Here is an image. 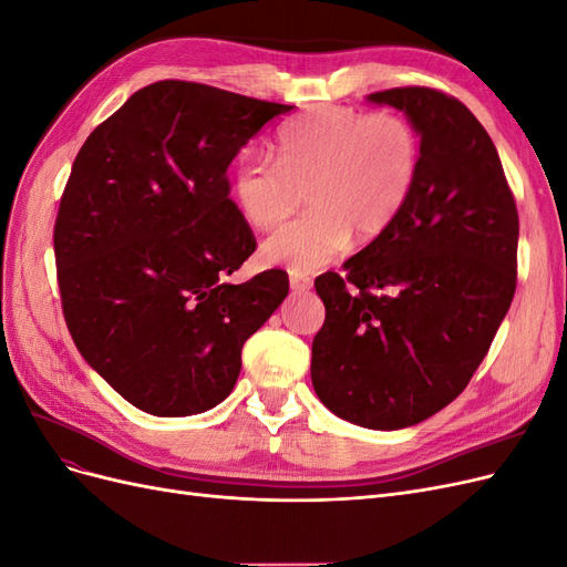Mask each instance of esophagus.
<instances>
[{
    "instance_id": "esophagus-1",
    "label": "esophagus",
    "mask_w": 567,
    "mask_h": 567,
    "mask_svg": "<svg viewBox=\"0 0 567 567\" xmlns=\"http://www.w3.org/2000/svg\"><path fill=\"white\" fill-rule=\"evenodd\" d=\"M288 281H290V288H293L296 293H305V290H310V286H312V279L307 277V274H298V271H290Z\"/></svg>"
}]
</instances>
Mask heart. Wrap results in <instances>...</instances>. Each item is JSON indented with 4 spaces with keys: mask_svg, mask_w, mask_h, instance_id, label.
<instances>
[{
    "mask_svg": "<svg viewBox=\"0 0 567 567\" xmlns=\"http://www.w3.org/2000/svg\"><path fill=\"white\" fill-rule=\"evenodd\" d=\"M421 140L394 113L317 106L279 132V161L246 151L236 163L231 196L255 229H274L307 194L310 213L274 231L262 260L310 274L346 252L352 234L373 241L385 234L414 192Z\"/></svg>",
    "mask_w": 567,
    "mask_h": 567,
    "instance_id": "b5f03b06",
    "label": "heart"
}]
</instances>
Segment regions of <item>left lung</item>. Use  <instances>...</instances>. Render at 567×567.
<instances>
[{"mask_svg":"<svg viewBox=\"0 0 567 567\" xmlns=\"http://www.w3.org/2000/svg\"><path fill=\"white\" fill-rule=\"evenodd\" d=\"M421 136L402 215L315 288L326 307L312 385L336 416L398 431L456 400L499 331L518 269V210L489 134L431 87L369 94Z\"/></svg>","mask_w":567,"mask_h":567,"instance_id":"1","label":"left lung"}]
</instances>
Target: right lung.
<instances>
[{
	"label": "right lung",
	"mask_w": 567,
	"mask_h": 567,
	"mask_svg": "<svg viewBox=\"0 0 567 567\" xmlns=\"http://www.w3.org/2000/svg\"><path fill=\"white\" fill-rule=\"evenodd\" d=\"M290 109L161 80L78 153L54 227L63 317L84 362L146 414L192 416L225 400L244 342L288 296L279 269L225 279L257 246L227 169Z\"/></svg>",
	"instance_id": "1"
}]
</instances>
